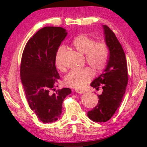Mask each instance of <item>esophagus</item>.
Instances as JSON below:
<instances>
[{
  "mask_svg": "<svg viewBox=\"0 0 147 147\" xmlns=\"http://www.w3.org/2000/svg\"><path fill=\"white\" fill-rule=\"evenodd\" d=\"M75 92H77V93L82 94V93H84V92H85V91H84V90H79V89H76V90H75Z\"/></svg>",
  "mask_w": 147,
  "mask_h": 147,
  "instance_id": "34e87169",
  "label": "esophagus"
}]
</instances>
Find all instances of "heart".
<instances>
[{
  "mask_svg": "<svg viewBox=\"0 0 147 147\" xmlns=\"http://www.w3.org/2000/svg\"><path fill=\"white\" fill-rule=\"evenodd\" d=\"M72 46L77 51L85 55L87 63L95 72L104 70L109 58V48L104 42H95V39L86 34H79L71 42ZM65 49L61 46L57 49L55 57L57 68L61 71L65 70L63 63V56ZM93 77V72L90 68L80 70H72L64 78L65 84L68 86L81 88L86 85Z\"/></svg>",
  "mask_w": 147,
  "mask_h": 147,
  "instance_id": "heart-1",
  "label": "heart"
}]
</instances>
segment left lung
<instances>
[{"instance_id":"obj_1","label":"left lung","mask_w":147,"mask_h":147,"mask_svg":"<svg viewBox=\"0 0 147 147\" xmlns=\"http://www.w3.org/2000/svg\"><path fill=\"white\" fill-rule=\"evenodd\" d=\"M103 28L109 57L104 72L90 84L97 90L102 87L103 92L98 95L97 105L88 112V117L97 122H106L112 117L122 102L129 80L126 56L122 45L107 25H103Z\"/></svg>"}]
</instances>
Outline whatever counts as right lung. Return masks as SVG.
<instances>
[{"instance_id": "obj_1", "label": "right lung", "mask_w": 147, "mask_h": 147, "mask_svg": "<svg viewBox=\"0 0 147 147\" xmlns=\"http://www.w3.org/2000/svg\"><path fill=\"white\" fill-rule=\"evenodd\" d=\"M66 35L63 28L44 27L28 40L22 55L20 73L27 101L43 123L59 118L63 99L71 93L68 88L51 92L55 90L60 77L55 63V54Z\"/></svg>"}]
</instances>
